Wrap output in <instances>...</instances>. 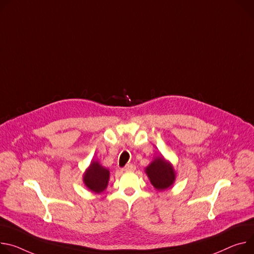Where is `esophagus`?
I'll list each match as a JSON object with an SVG mask.
<instances>
[{
    "label": "esophagus",
    "instance_id": "esophagus-1",
    "mask_svg": "<svg viewBox=\"0 0 254 254\" xmlns=\"http://www.w3.org/2000/svg\"><path fill=\"white\" fill-rule=\"evenodd\" d=\"M125 171H134L135 170V166L133 164H127L125 168H124Z\"/></svg>",
    "mask_w": 254,
    "mask_h": 254
}]
</instances>
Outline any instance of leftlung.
Wrapping results in <instances>:
<instances>
[{"label": "left lung", "mask_w": 254, "mask_h": 254, "mask_svg": "<svg viewBox=\"0 0 254 254\" xmlns=\"http://www.w3.org/2000/svg\"><path fill=\"white\" fill-rule=\"evenodd\" d=\"M145 172L157 190H165L170 188L174 183L176 175L172 164L166 161L163 156L156 157L146 167Z\"/></svg>", "instance_id": "8db88e82"}]
</instances>
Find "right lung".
<instances>
[{
    "mask_svg": "<svg viewBox=\"0 0 254 254\" xmlns=\"http://www.w3.org/2000/svg\"><path fill=\"white\" fill-rule=\"evenodd\" d=\"M109 180V170L99 164L98 161H92L85 171L83 181L85 186L95 193H100L107 188Z\"/></svg>",
    "mask_w": 254,
    "mask_h": 254,
    "instance_id": "obj_1",
    "label": "right lung"
}]
</instances>
